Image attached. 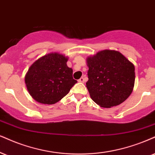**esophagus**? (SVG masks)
<instances>
[{
	"label": "esophagus",
	"mask_w": 155,
	"mask_h": 155,
	"mask_svg": "<svg viewBox=\"0 0 155 155\" xmlns=\"http://www.w3.org/2000/svg\"><path fill=\"white\" fill-rule=\"evenodd\" d=\"M78 82H79V83H84V82H85V79H84L83 77H82L78 80Z\"/></svg>",
	"instance_id": "34e87169"
}]
</instances>
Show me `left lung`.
Instances as JSON below:
<instances>
[{
	"label": "left lung",
	"instance_id": "obj_1",
	"mask_svg": "<svg viewBox=\"0 0 155 155\" xmlns=\"http://www.w3.org/2000/svg\"><path fill=\"white\" fill-rule=\"evenodd\" d=\"M88 81L86 87L91 98L103 108L118 106L132 93L135 68L121 52L105 49L87 57Z\"/></svg>",
	"mask_w": 155,
	"mask_h": 155
}]
</instances>
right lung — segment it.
I'll use <instances>...</instances> for the list:
<instances>
[{
  "instance_id": "add662e5",
  "label": "right lung",
  "mask_w": 155,
  "mask_h": 155,
  "mask_svg": "<svg viewBox=\"0 0 155 155\" xmlns=\"http://www.w3.org/2000/svg\"><path fill=\"white\" fill-rule=\"evenodd\" d=\"M68 57L51 52L36 60L25 75L26 88L34 100L41 104H54L77 83L72 69L67 65Z\"/></svg>"
}]
</instances>
